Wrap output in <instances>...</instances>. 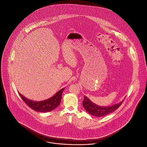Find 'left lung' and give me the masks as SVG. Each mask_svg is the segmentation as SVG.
Wrapping results in <instances>:
<instances>
[{
  "mask_svg": "<svg viewBox=\"0 0 147 147\" xmlns=\"http://www.w3.org/2000/svg\"><path fill=\"white\" fill-rule=\"evenodd\" d=\"M123 101H124L109 107H101L93 103L86 96H84L82 104L84 109L90 115L96 117H102L113 113L117 109Z\"/></svg>",
  "mask_w": 147,
  "mask_h": 147,
  "instance_id": "obj_1",
  "label": "left lung"
}]
</instances>
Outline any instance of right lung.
<instances>
[{
	"instance_id": "add662e5",
	"label": "right lung",
	"mask_w": 147,
	"mask_h": 147,
	"mask_svg": "<svg viewBox=\"0 0 147 147\" xmlns=\"http://www.w3.org/2000/svg\"><path fill=\"white\" fill-rule=\"evenodd\" d=\"M64 88H63L58 91L55 95H54L49 99L42 101H31L24 97L20 93L19 94L21 97V98L24 102V103L32 110L40 113H47L55 109L60 105L62 93Z\"/></svg>"
}]
</instances>
